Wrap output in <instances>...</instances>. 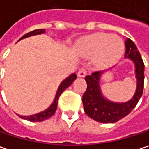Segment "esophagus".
I'll return each instance as SVG.
<instances>
[{
    "label": "esophagus",
    "mask_w": 149,
    "mask_h": 149,
    "mask_svg": "<svg viewBox=\"0 0 149 149\" xmlns=\"http://www.w3.org/2000/svg\"><path fill=\"white\" fill-rule=\"evenodd\" d=\"M86 73H87L86 69H85V68H81V69L78 71V72H77V76L80 77H84L86 76Z\"/></svg>",
    "instance_id": "34e87169"
}]
</instances>
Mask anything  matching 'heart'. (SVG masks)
I'll return each mask as SVG.
<instances>
[{"label":"heart","instance_id":"obj_1","mask_svg":"<svg viewBox=\"0 0 149 149\" xmlns=\"http://www.w3.org/2000/svg\"><path fill=\"white\" fill-rule=\"evenodd\" d=\"M125 44L118 36L96 33L84 38L79 44V50L88 57L95 56L98 66L106 67L116 63L124 53Z\"/></svg>","mask_w":149,"mask_h":149}]
</instances>
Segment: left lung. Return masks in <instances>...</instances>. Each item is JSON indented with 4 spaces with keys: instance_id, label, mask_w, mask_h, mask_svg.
I'll list each match as a JSON object with an SVG mask.
<instances>
[{
    "instance_id": "left-lung-1",
    "label": "left lung",
    "mask_w": 149,
    "mask_h": 149,
    "mask_svg": "<svg viewBox=\"0 0 149 149\" xmlns=\"http://www.w3.org/2000/svg\"><path fill=\"white\" fill-rule=\"evenodd\" d=\"M125 56L131 59L136 65L137 88L133 98L125 103H113L107 101L102 96L99 78L102 72H95L85 77L87 89L83 95L84 112L89 118L101 123H114L128 115L138 103L143 92L144 85V63L135 43L126 38L125 41Z\"/></svg>"
}]
</instances>
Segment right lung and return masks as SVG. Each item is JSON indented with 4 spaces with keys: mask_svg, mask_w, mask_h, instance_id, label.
Here are the masks:
<instances>
[{
    "mask_svg": "<svg viewBox=\"0 0 149 149\" xmlns=\"http://www.w3.org/2000/svg\"><path fill=\"white\" fill-rule=\"evenodd\" d=\"M45 32V29H37V30H34L27 34L24 35L22 37H21L19 40L21 39H24L25 37H28V36H34V35H38V34H42ZM77 78V75L73 73L72 74L70 77H68L66 79H65L62 83L61 84L60 87L58 88V91H57V94H56V96H55V99L53 102V104L47 108V110H45L44 112H42L40 113H37V114L35 115H31V116H21L19 115L21 118H24V119H26V120H29V121H32V122H36V121H43L45 119L49 118L50 117H52L53 115L54 114L55 111H56V108H57V105H58V101H59V97L61 95V93L67 88L69 87L72 83L74 81L75 79Z\"/></svg>",
    "mask_w": 149,
    "mask_h": 149,
    "instance_id": "right-lung-1",
    "label": "right lung"
}]
</instances>
